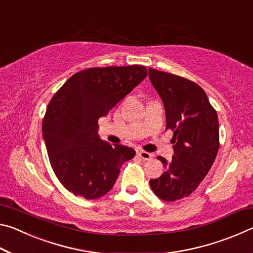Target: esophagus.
<instances>
[{
    "label": "esophagus",
    "mask_w": 253,
    "mask_h": 253,
    "mask_svg": "<svg viewBox=\"0 0 253 253\" xmlns=\"http://www.w3.org/2000/svg\"><path fill=\"white\" fill-rule=\"evenodd\" d=\"M137 156H139L144 161H148V160H151L153 155L151 153L145 152V151H137Z\"/></svg>",
    "instance_id": "esophagus-1"
}]
</instances>
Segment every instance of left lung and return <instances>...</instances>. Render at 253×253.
<instances>
[{"label":"left lung","instance_id":"8db88e82","mask_svg":"<svg viewBox=\"0 0 253 253\" xmlns=\"http://www.w3.org/2000/svg\"><path fill=\"white\" fill-rule=\"evenodd\" d=\"M148 76L165 107L166 129L173 132L174 155L164 173L151 179L152 191L166 202L190 195L207 176L220 147L219 121L208 96L193 81L148 68Z\"/></svg>","mask_w":253,"mask_h":253}]
</instances>
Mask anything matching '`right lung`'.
Segmentation results:
<instances>
[{
	"label": "right lung",
	"mask_w": 253,
	"mask_h": 253,
	"mask_svg": "<svg viewBox=\"0 0 253 253\" xmlns=\"http://www.w3.org/2000/svg\"><path fill=\"white\" fill-rule=\"evenodd\" d=\"M147 76L144 66L89 68L71 76L51 98L42 132L55 176L72 194L95 200L114 186L135 151L98 136V119Z\"/></svg>",
	"instance_id": "1"
}]
</instances>
